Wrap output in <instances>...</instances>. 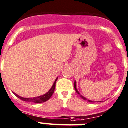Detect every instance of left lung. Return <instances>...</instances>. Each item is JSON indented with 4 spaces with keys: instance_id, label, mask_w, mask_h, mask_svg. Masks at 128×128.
<instances>
[{
    "instance_id": "obj_1",
    "label": "left lung",
    "mask_w": 128,
    "mask_h": 128,
    "mask_svg": "<svg viewBox=\"0 0 128 128\" xmlns=\"http://www.w3.org/2000/svg\"><path fill=\"white\" fill-rule=\"evenodd\" d=\"M74 88H75V90H76V92L77 93H78V94H80V93H79V92L78 91V90H77V88H76V82H74ZM82 98H83L84 99H85V100H86V98H84V97H82ZM88 101H90V102H92L91 101H90V100H88Z\"/></svg>"
}]
</instances>
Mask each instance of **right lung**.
<instances>
[{"label": "right lung", "mask_w": 128, "mask_h": 128, "mask_svg": "<svg viewBox=\"0 0 128 128\" xmlns=\"http://www.w3.org/2000/svg\"><path fill=\"white\" fill-rule=\"evenodd\" d=\"M57 80V78L55 82H54V85H53L52 87L51 88V89L46 93L44 95L41 96H40V97H37V98H24L20 97L18 95H17L16 93H14V95L16 96L17 98H20V100H22V101H27V102H32V103H44L46 101H47L48 100H50V98L52 96L54 92V90H55V88H56V82Z\"/></svg>", "instance_id": "obj_1"}]
</instances>
